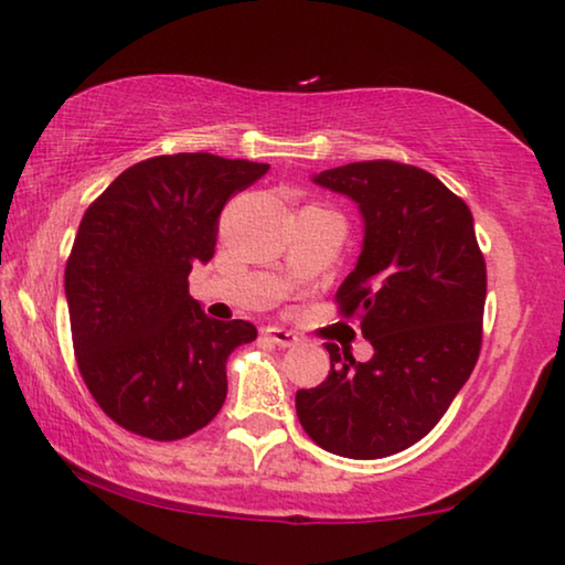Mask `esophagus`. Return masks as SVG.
I'll list each match as a JSON object with an SVG mask.
<instances>
[{"instance_id":"34e87169","label":"esophagus","mask_w":565,"mask_h":565,"mask_svg":"<svg viewBox=\"0 0 565 565\" xmlns=\"http://www.w3.org/2000/svg\"><path fill=\"white\" fill-rule=\"evenodd\" d=\"M264 337L266 339H271L276 347H294L296 341H299V337H296L294 331H289V329H281V327H266L264 329Z\"/></svg>"}]
</instances>
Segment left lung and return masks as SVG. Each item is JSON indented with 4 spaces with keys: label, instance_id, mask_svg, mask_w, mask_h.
<instances>
[{
    "label": "left lung",
    "instance_id": "obj_1",
    "mask_svg": "<svg viewBox=\"0 0 565 565\" xmlns=\"http://www.w3.org/2000/svg\"><path fill=\"white\" fill-rule=\"evenodd\" d=\"M359 206L361 254L337 301L374 356L327 343L331 371L296 391L313 441L347 458H384L420 441L471 376L481 351L486 264L473 216L434 174L356 161L311 177Z\"/></svg>",
    "mask_w": 565,
    "mask_h": 565
}]
</instances>
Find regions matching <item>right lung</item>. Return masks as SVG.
Masks as SVG:
<instances>
[{
    "mask_svg": "<svg viewBox=\"0 0 565 565\" xmlns=\"http://www.w3.org/2000/svg\"><path fill=\"white\" fill-rule=\"evenodd\" d=\"M266 171L204 151L154 157L84 214L64 271L74 353L94 401L127 431L177 441L224 406L228 353L256 327L209 319L186 279L212 262L228 196Z\"/></svg>",
    "mask_w": 565,
    "mask_h": 565,
    "instance_id": "obj_1",
    "label": "right lung"
}]
</instances>
